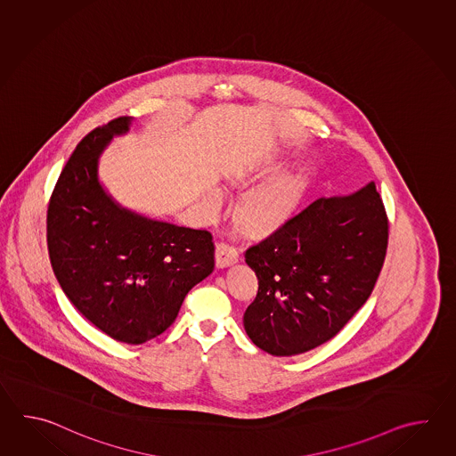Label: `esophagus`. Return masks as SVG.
Returning <instances> with one entry per match:
<instances>
[{"label":"esophagus","instance_id":"esophagus-1","mask_svg":"<svg viewBox=\"0 0 456 456\" xmlns=\"http://www.w3.org/2000/svg\"><path fill=\"white\" fill-rule=\"evenodd\" d=\"M238 257H240L238 251L230 244H226V242H218L216 244V265L220 269H224V267H230L232 264H236Z\"/></svg>","mask_w":456,"mask_h":456}]
</instances>
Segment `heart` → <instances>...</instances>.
<instances>
[{
    "mask_svg": "<svg viewBox=\"0 0 456 456\" xmlns=\"http://www.w3.org/2000/svg\"><path fill=\"white\" fill-rule=\"evenodd\" d=\"M298 195V184L293 177L283 175L252 189L242 200L241 220L251 232H269L289 216ZM207 208L216 214L224 204L220 189H210L205 195Z\"/></svg>",
    "mask_w": 456,
    "mask_h": 456,
    "instance_id": "heart-1",
    "label": "heart"
}]
</instances>
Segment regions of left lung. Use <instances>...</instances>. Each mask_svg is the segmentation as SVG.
I'll return each mask as SVG.
<instances>
[{
  "label": "left lung",
  "instance_id": "obj_1",
  "mask_svg": "<svg viewBox=\"0 0 456 456\" xmlns=\"http://www.w3.org/2000/svg\"><path fill=\"white\" fill-rule=\"evenodd\" d=\"M387 246V212L373 181L313 200L246 249L259 279L242 318L246 334L277 357L332 339L369 300Z\"/></svg>",
  "mask_w": 456,
  "mask_h": 456
}]
</instances>
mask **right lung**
I'll list each match as a JSON object with an SVG mask.
<instances>
[{
  "mask_svg": "<svg viewBox=\"0 0 456 456\" xmlns=\"http://www.w3.org/2000/svg\"><path fill=\"white\" fill-rule=\"evenodd\" d=\"M132 117L87 134L50 199L52 267L69 300L97 330L126 344L155 339L175 322L185 295L215 269L205 230L159 222L118 204L99 179V159Z\"/></svg>",
  "mask_w": 456,
  "mask_h": 456,
  "instance_id": "right-lung-1",
  "label": "right lung"
}]
</instances>
